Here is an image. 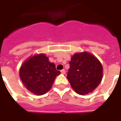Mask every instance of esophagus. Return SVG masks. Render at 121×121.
<instances>
[{
  "mask_svg": "<svg viewBox=\"0 0 121 121\" xmlns=\"http://www.w3.org/2000/svg\"><path fill=\"white\" fill-rule=\"evenodd\" d=\"M60 72H61L62 74H65V69H63V70L60 71Z\"/></svg>",
  "mask_w": 121,
  "mask_h": 121,
  "instance_id": "1",
  "label": "esophagus"
}]
</instances>
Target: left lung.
<instances>
[{"instance_id":"8db88e82","label":"left lung","mask_w":121,"mask_h":121,"mask_svg":"<svg viewBox=\"0 0 121 121\" xmlns=\"http://www.w3.org/2000/svg\"><path fill=\"white\" fill-rule=\"evenodd\" d=\"M67 78L72 88L80 95L94 90L102 78V66L94 56L88 52L75 54L69 62Z\"/></svg>"}]
</instances>
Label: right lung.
<instances>
[{
  "label": "right lung",
  "instance_id": "add662e5",
  "mask_svg": "<svg viewBox=\"0 0 121 121\" xmlns=\"http://www.w3.org/2000/svg\"><path fill=\"white\" fill-rule=\"evenodd\" d=\"M60 74L55 65L43 54L27 59L21 65L19 75L24 86L36 95H43L51 88L56 76Z\"/></svg>",
  "mask_w": 121,
  "mask_h": 121
}]
</instances>
